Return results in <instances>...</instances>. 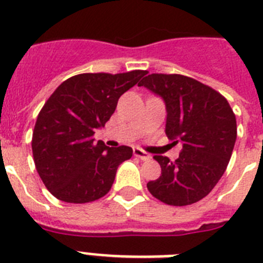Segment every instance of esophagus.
<instances>
[{"instance_id":"esophagus-1","label":"esophagus","mask_w":263,"mask_h":263,"mask_svg":"<svg viewBox=\"0 0 263 263\" xmlns=\"http://www.w3.org/2000/svg\"><path fill=\"white\" fill-rule=\"evenodd\" d=\"M133 153H134V155H136V157L139 158V159H142V160L152 159V155L147 154V153H146V152H143L142 148L136 147V148H134V150H133Z\"/></svg>"}]
</instances>
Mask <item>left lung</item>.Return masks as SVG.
I'll list each match as a JSON object with an SVG mask.
<instances>
[{
    "mask_svg": "<svg viewBox=\"0 0 263 263\" xmlns=\"http://www.w3.org/2000/svg\"><path fill=\"white\" fill-rule=\"evenodd\" d=\"M166 103V134L183 143L176 160L154 155L162 174L147 183L168 205H190L213 190L227 170L237 138L236 116L221 93L178 73H152L138 83Z\"/></svg>",
    "mask_w": 263,
    "mask_h": 263,
    "instance_id": "1",
    "label": "left lung"
}]
</instances>
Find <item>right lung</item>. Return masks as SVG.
Segmentation results:
<instances>
[{"label": "right lung", "mask_w": 263, "mask_h": 263, "mask_svg": "<svg viewBox=\"0 0 263 263\" xmlns=\"http://www.w3.org/2000/svg\"><path fill=\"white\" fill-rule=\"evenodd\" d=\"M146 73H80L63 81L46 101L31 147L42 182L57 199L83 204L108 194L118 166L132 158L133 148L95 142V130L106 124L118 99Z\"/></svg>", "instance_id": "add662e5"}]
</instances>
